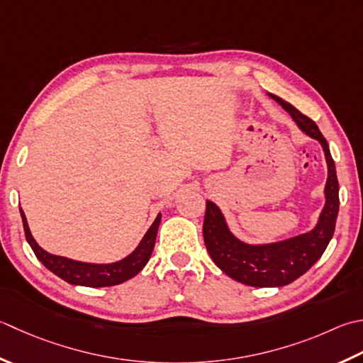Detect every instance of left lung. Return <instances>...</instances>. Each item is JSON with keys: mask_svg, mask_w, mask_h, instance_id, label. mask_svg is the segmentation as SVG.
<instances>
[{"mask_svg": "<svg viewBox=\"0 0 363 363\" xmlns=\"http://www.w3.org/2000/svg\"><path fill=\"white\" fill-rule=\"evenodd\" d=\"M269 96L289 113L302 132L321 143L328 160L329 174L324 189L325 204L315 230L275 244L248 245L240 242L228 230L225 217L217 206L212 201H206L203 238L212 261L231 279L257 288L285 286L307 272L321 258L330 242L335 231L340 206L335 163L330 155L328 141L319 132L315 121L302 115L299 110L279 96Z\"/></svg>", "mask_w": 363, "mask_h": 363, "instance_id": "1", "label": "left lung"}]
</instances>
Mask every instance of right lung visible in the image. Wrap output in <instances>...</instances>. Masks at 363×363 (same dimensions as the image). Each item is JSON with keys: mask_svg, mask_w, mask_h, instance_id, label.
I'll return each mask as SVG.
<instances>
[{"mask_svg": "<svg viewBox=\"0 0 363 363\" xmlns=\"http://www.w3.org/2000/svg\"><path fill=\"white\" fill-rule=\"evenodd\" d=\"M20 214L21 220H23V230L28 244L31 245L34 255L38 257L42 264H44L48 271H52L55 275H58L64 281L70 283V285H82L89 288L119 285V283H124L137 275L141 269L146 266L149 258H151L162 217L159 214L157 218L154 220L151 228L147 230L145 238L141 239L140 245L135 248L129 257H125L124 259H121L118 262H111V264H89V262H80L64 257H56V255L48 253L44 248H40L31 236L30 228H28V222L23 211H20Z\"/></svg>", "mask_w": 363, "mask_h": 363, "instance_id": "1", "label": "right lung"}]
</instances>
